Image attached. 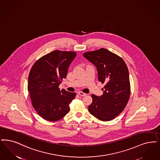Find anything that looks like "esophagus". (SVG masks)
I'll list each match as a JSON object with an SVG mask.
<instances>
[{"label":"esophagus","mask_w":160,"mask_h":160,"mask_svg":"<svg viewBox=\"0 0 160 160\" xmlns=\"http://www.w3.org/2000/svg\"><path fill=\"white\" fill-rule=\"evenodd\" d=\"M78 93L79 95H80V96H86L87 95L86 93H83L82 92H78Z\"/></svg>","instance_id":"obj_1"}]
</instances>
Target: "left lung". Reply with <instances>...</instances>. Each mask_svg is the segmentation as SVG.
I'll use <instances>...</instances> for the list:
<instances>
[{"mask_svg":"<svg viewBox=\"0 0 160 160\" xmlns=\"http://www.w3.org/2000/svg\"><path fill=\"white\" fill-rule=\"evenodd\" d=\"M83 57L96 67L99 81L105 84L102 96L91 95L89 112L99 120H112L125 108L130 98L128 67L122 58L104 48L85 52Z\"/></svg>","mask_w":160,"mask_h":160,"instance_id":"obj_1","label":"left lung"}]
</instances>
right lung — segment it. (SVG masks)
Instances as JSON below:
<instances>
[{
  "label": "right lung",
  "instance_id": "right-lung-1",
  "mask_svg": "<svg viewBox=\"0 0 160 160\" xmlns=\"http://www.w3.org/2000/svg\"><path fill=\"white\" fill-rule=\"evenodd\" d=\"M75 52L54 51L34 64L28 76V90L33 108L45 120L56 122L70 110L76 93L60 90L59 86L67 75Z\"/></svg>",
  "mask_w": 160,
  "mask_h": 160
}]
</instances>
